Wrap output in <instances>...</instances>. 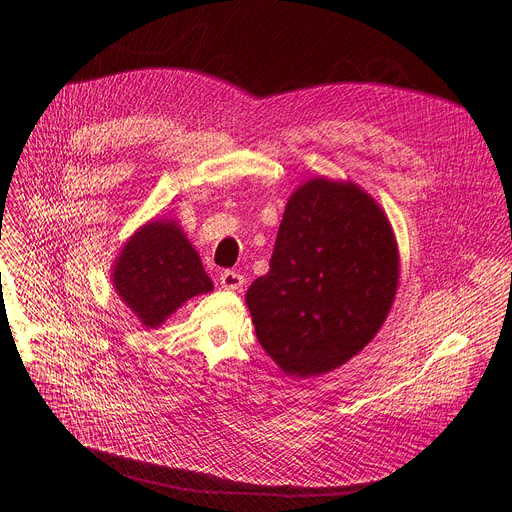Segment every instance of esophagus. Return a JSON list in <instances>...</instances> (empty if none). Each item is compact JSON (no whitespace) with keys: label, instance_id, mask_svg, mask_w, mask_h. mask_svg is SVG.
<instances>
[{"label":"esophagus","instance_id":"esophagus-1","mask_svg":"<svg viewBox=\"0 0 512 512\" xmlns=\"http://www.w3.org/2000/svg\"><path fill=\"white\" fill-rule=\"evenodd\" d=\"M243 283H246V279H243L239 273H235V271H225V273H221V287H225V289H241L243 287Z\"/></svg>","mask_w":512,"mask_h":512}]
</instances>
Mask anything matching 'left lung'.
I'll use <instances>...</instances> for the list:
<instances>
[{"mask_svg": "<svg viewBox=\"0 0 512 512\" xmlns=\"http://www.w3.org/2000/svg\"><path fill=\"white\" fill-rule=\"evenodd\" d=\"M398 266L392 227L371 196L310 179L285 206L269 273L246 294L260 346L294 377L342 367L383 325Z\"/></svg>", "mask_w": 512, "mask_h": 512, "instance_id": "1", "label": "left lung"}]
</instances>
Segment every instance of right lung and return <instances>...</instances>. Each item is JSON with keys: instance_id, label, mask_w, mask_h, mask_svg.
Here are the masks:
<instances>
[{"instance_id": "add662e5", "label": "right lung", "mask_w": 512, "mask_h": 512, "mask_svg": "<svg viewBox=\"0 0 512 512\" xmlns=\"http://www.w3.org/2000/svg\"><path fill=\"white\" fill-rule=\"evenodd\" d=\"M114 287L143 325L158 327L183 302L210 291L212 281L183 231L175 223L152 221L118 256Z\"/></svg>"}]
</instances>
